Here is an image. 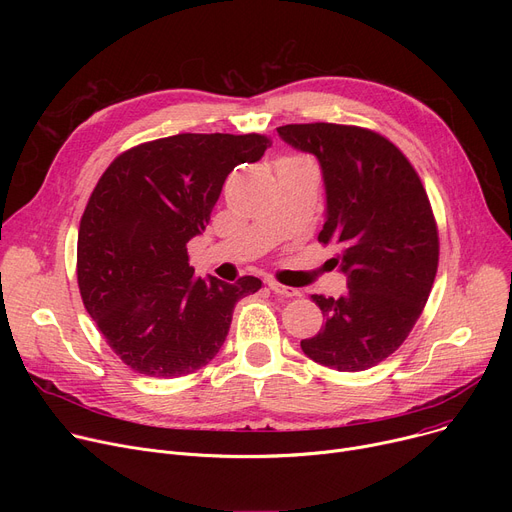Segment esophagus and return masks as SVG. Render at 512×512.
Wrapping results in <instances>:
<instances>
[{"mask_svg":"<svg viewBox=\"0 0 512 512\" xmlns=\"http://www.w3.org/2000/svg\"><path fill=\"white\" fill-rule=\"evenodd\" d=\"M267 286H270L272 292L280 294V297H299V294H301L297 288L284 286V284H280V282H276V280H270V282H267Z\"/></svg>","mask_w":512,"mask_h":512,"instance_id":"obj_1","label":"esophagus"}]
</instances>
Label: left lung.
Here are the masks:
<instances>
[{
	"mask_svg": "<svg viewBox=\"0 0 512 512\" xmlns=\"http://www.w3.org/2000/svg\"><path fill=\"white\" fill-rule=\"evenodd\" d=\"M282 141L319 159L326 184L321 245L348 292L311 294L326 317L303 353L336 371H365L407 340L438 272L440 238L425 188L394 143L361 126L313 122L278 128Z\"/></svg>",
	"mask_w": 512,
	"mask_h": 512,
	"instance_id": "left-lung-1",
	"label": "left lung"
}]
</instances>
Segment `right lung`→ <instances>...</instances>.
I'll use <instances>...</instances> for the list:
<instances>
[{"mask_svg": "<svg viewBox=\"0 0 512 512\" xmlns=\"http://www.w3.org/2000/svg\"><path fill=\"white\" fill-rule=\"evenodd\" d=\"M270 145L257 132H182L120 153L99 178L78 228V288L132 371L170 380L205 367L234 305L261 288L253 276L195 278L186 242L209 224L228 174Z\"/></svg>", "mask_w": 512, "mask_h": 512, "instance_id": "add662e5", "label": "right lung"}]
</instances>
